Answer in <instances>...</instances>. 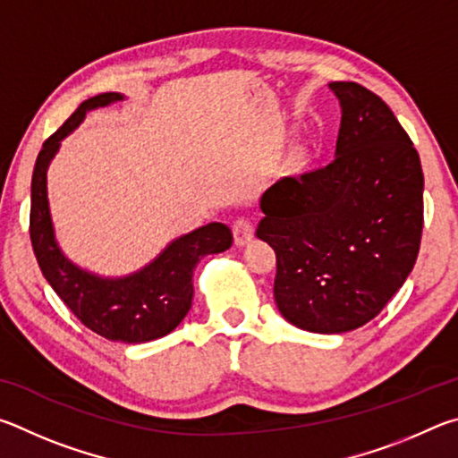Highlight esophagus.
<instances>
[{
	"mask_svg": "<svg viewBox=\"0 0 458 458\" xmlns=\"http://www.w3.org/2000/svg\"><path fill=\"white\" fill-rule=\"evenodd\" d=\"M233 237L239 247L247 245L253 239V223L247 216H237L233 221Z\"/></svg>",
	"mask_w": 458,
	"mask_h": 458,
	"instance_id": "1",
	"label": "esophagus"
}]
</instances>
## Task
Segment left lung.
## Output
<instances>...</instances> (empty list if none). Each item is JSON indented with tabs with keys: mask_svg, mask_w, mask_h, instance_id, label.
Returning <instances> with one entry per match:
<instances>
[{
	"mask_svg": "<svg viewBox=\"0 0 458 458\" xmlns=\"http://www.w3.org/2000/svg\"><path fill=\"white\" fill-rule=\"evenodd\" d=\"M327 86L342 106L335 157L271 184L255 235L276 251L274 298L287 322L342 334L378 316L412 271L424 176L380 96L356 82Z\"/></svg>",
	"mask_w": 458,
	"mask_h": 458,
	"instance_id": "8db88e82",
	"label": "left lung"
}]
</instances>
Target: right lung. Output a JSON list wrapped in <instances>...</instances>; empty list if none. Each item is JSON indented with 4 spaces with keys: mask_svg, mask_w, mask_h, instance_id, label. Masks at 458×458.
Returning a JSON list of instances; mask_svg holds the SVG:
<instances>
[{
    "mask_svg": "<svg viewBox=\"0 0 458 458\" xmlns=\"http://www.w3.org/2000/svg\"><path fill=\"white\" fill-rule=\"evenodd\" d=\"M118 100L123 94L116 92L84 100L44 142L31 176L30 239L47 284L88 330L112 342L140 344L163 338L182 322L192 301V269L205 255L229 250L233 233L227 225L208 223L176 239L147 267L118 279L88 274L64 258L54 239L47 207V165L58 152L60 140L82 123L88 110Z\"/></svg>",
    "mask_w": 458,
    "mask_h": 458,
    "instance_id": "obj_1",
    "label": "right lung"
}]
</instances>
